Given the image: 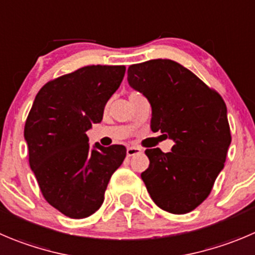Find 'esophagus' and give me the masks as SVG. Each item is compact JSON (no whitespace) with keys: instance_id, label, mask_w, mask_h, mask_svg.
Masks as SVG:
<instances>
[{"instance_id":"obj_1","label":"esophagus","mask_w":255,"mask_h":255,"mask_svg":"<svg viewBox=\"0 0 255 255\" xmlns=\"http://www.w3.org/2000/svg\"><path fill=\"white\" fill-rule=\"evenodd\" d=\"M140 152H141V149L136 146H129L128 149H126V154H128V156H134V155L140 154Z\"/></svg>"}]
</instances>
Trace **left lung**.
I'll return each mask as SVG.
<instances>
[{"instance_id": "left-lung-1", "label": "left lung", "mask_w": 255, "mask_h": 255, "mask_svg": "<svg viewBox=\"0 0 255 255\" xmlns=\"http://www.w3.org/2000/svg\"><path fill=\"white\" fill-rule=\"evenodd\" d=\"M128 81L151 105L150 128L174 141L170 152L146 149L141 173L155 204L186 214L209 196L224 168L232 135L222 96L190 70L168 59L131 65Z\"/></svg>"}]
</instances>
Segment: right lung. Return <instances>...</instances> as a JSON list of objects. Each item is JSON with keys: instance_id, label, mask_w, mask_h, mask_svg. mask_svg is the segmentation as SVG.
<instances>
[{"instance_id": "obj_1", "label": "right lung", "mask_w": 255, "mask_h": 255, "mask_svg": "<svg viewBox=\"0 0 255 255\" xmlns=\"http://www.w3.org/2000/svg\"><path fill=\"white\" fill-rule=\"evenodd\" d=\"M125 66L91 65L43 85L25 124L28 161L43 198L72 219L99 210L114 171L126 156L124 145L91 149L86 131L103 120Z\"/></svg>"}]
</instances>
